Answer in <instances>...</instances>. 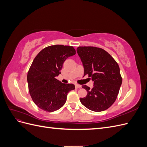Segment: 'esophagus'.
<instances>
[{
    "label": "esophagus",
    "instance_id": "esophagus-1",
    "mask_svg": "<svg viewBox=\"0 0 147 147\" xmlns=\"http://www.w3.org/2000/svg\"><path fill=\"white\" fill-rule=\"evenodd\" d=\"M82 87V86L80 85V84H75V88H80Z\"/></svg>",
    "mask_w": 147,
    "mask_h": 147
}]
</instances>
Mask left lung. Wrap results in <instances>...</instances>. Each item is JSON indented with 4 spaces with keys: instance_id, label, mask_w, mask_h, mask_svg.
<instances>
[{
    "instance_id": "1",
    "label": "left lung",
    "mask_w": 147,
    "mask_h": 147,
    "mask_svg": "<svg viewBox=\"0 0 147 147\" xmlns=\"http://www.w3.org/2000/svg\"><path fill=\"white\" fill-rule=\"evenodd\" d=\"M77 50L84 67V76L88 75L94 82L92 89L82 86L88 94L80 99L81 103L94 112L108 109L116 100L122 83L118 63L100 48L79 47Z\"/></svg>"
}]
</instances>
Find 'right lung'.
<instances>
[{"instance_id":"obj_1","label":"right lung","mask_w":147,"mask_h":147,"mask_svg":"<svg viewBox=\"0 0 147 147\" xmlns=\"http://www.w3.org/2000/svg\"><path fill=\"white\" fill-rule=\"evenodd\" d=\"M75 54L72 46L55 45L43 48L34 58L27 80L31 98L40 109L48 112L59 109L68 92L75 90L74 84L62 83L56 77L61 74L66 59Z\"/></svg>"}]
</instances>
